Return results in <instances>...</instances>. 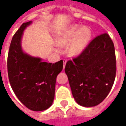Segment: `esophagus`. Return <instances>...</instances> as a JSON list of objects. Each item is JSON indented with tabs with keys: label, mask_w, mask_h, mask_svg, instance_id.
Wrapping results in <instances>:
<instances>
[{
	"label": "esophagus",
	"mask_w": 126,
	"mask_h": 126,
	"mask_svg": "<svg viewBox=\"0 0 126 126\" xmlns=\"http://www.w3.org/2000/svg\"><path fill=\"white\" fill-rule=\"evenodd\" d=\"M66 62H67V61H66V60H65V59H64V60H63V62H64V67H65Z\"/></svg>",
	"instance_id": "esophagus-1"
}]
</instances>
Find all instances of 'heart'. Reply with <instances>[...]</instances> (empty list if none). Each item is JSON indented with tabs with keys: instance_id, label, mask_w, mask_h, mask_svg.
Wrapping results in <instances>:
<instances>
[{
	"instance_id": "obj_1",
	"label": "heart",
	"mask_w": 126,
	"mask_h": 126,
	"mask_svg": "<svg viewBox=\"0 0 126 126\" xmlns=\"http://www.w3.org/2000/svg\"><path fill=\"white\" fill-rule=\"evenodd\" d=\"M92 37L89 27L81 28L78 24L69 27L57 38V44L60 47L67 46V53L71 57H76L84 50Z\"/></svg>"
}]
</instances>
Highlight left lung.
<instances>
[{
    "mask_svg": "<svg viewBox=\"0 0 126 126\" xmlns=\"http://www.w3.org/2000/svg\"><path fill=\"white\" fill-rule=\"evenodd\" d=\"M72 94L80 106L98 105L108 95L116 77L114 43L107 33L95 37L65 66Z\"/></svg>",
    "mask_w": 126,
    "mask_h": 126,
    "instance_id": "8db88e82",
    "label": "left lung"
}]
</instances>
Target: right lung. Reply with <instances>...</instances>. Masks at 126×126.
I'll list each match as a JSON object with an SVG mask.
<instances>
[{"mask_svg":"<svg viewBox=\"0 0 126 126\" xmlns=\"http://www.w3.org/2000/svg\"><path fill=\"white\" fill-rule=\"evenodd\" d=\"M32 22L22 24L13 36L7 56V73L19 101L28 109L39 111L48 109L53 102L56 78L63 69V61L52 64L24 52L23 32Z\"/></svg>","mask_w":126,"mask_h":126,"instance_id":"1","label":"right lung"}]
</instances>
